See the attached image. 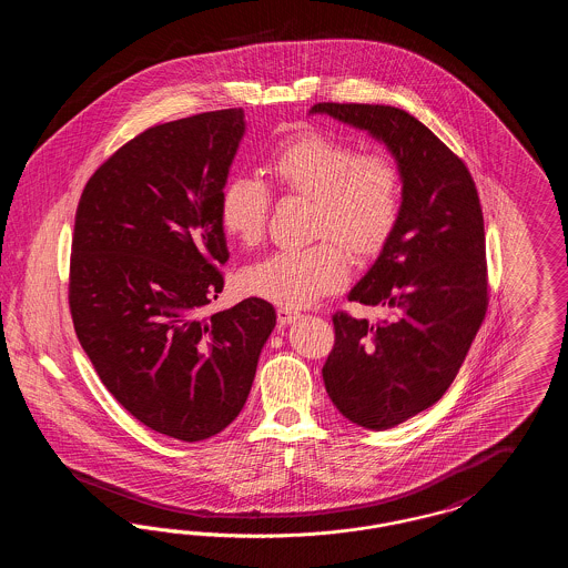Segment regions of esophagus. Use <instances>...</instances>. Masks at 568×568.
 <instances>
[{"label": "esophagus", "instance_id": "1", "mask_svg": "<svg viewBox=\"0 0 568 568\" xmlns=\"http://www.w3.org/2000/svg\"><path fill=\"white\" fill-rule=\"evenodd\" d=\"M297 317H300V313L294 311V308H287V306H281V308H276V320H278V325L294 324Z\"/></svg>", "mask_w": 568, "mask_h": 568}]
</instances>
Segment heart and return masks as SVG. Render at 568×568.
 <instances>
[{
  "label": "heart",
  "mask_w": 568,
  "mask_h": 568,
  "mask_svg": "<svg viewBox=\"0 0 568 568\" xmlns=\"http://www.w3.org/2000/svg\"><path fill=\"white\" fill-rule=\"evenodd\" d=\"M268 170L283 190L313 197L311 234L315 239L332 235L353 253L371 255L398 223L403 172L383 151L359 153L347 140L304 132L272 151ZM268 206L266 183L236 174L219 195V223L239 243H260ZM347 276L345 248L324 239L304 248H278L253 262L243 272V287L253 296L297 308L338 290Z\"/></svg>",
  "instance_id": "b5f03b06"
}]
</instances>
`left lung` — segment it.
Segmentation results:
<instances>
[{"mask_svg":"<svg viewBox=\"0 0 568 568\" xmlns=\"http://www.w3.org/2000/svg\"><path fill=\"white\" fill-rule=\"evenodd\" d=\"M311 114L368 132L403 172L398 223L347 296L387 317L338 311L322 371L349 422L387 430L443 398L486 317L484 213L468 168L405 110L322 102Z\"/></svg>","mask_w":568,"mask_h":568,"instance_id":"obj_1","label":"left lung"}]
</instances>
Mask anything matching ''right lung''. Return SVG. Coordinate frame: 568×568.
Instances as JSON below:
<instances>
[{
  "instance_id": "1",
  "label": "right lung",
  "mask_w": 568,
  "mask_h": 568,
  "mask_svg": "<svg viewBox=\"0 0 568 568\" xmlns=\"http://www.w3.org/2000/svg\"><path fill=\"white\" fill-rule=\"evenodd\" d=\"M243 135V109L155 125L95 170L77 211L70 311L82 349L119 405L185 443L239 417L276 325L262 297L204 315L223 290L219 195Z\"/></svg>"
}]
</instances>
